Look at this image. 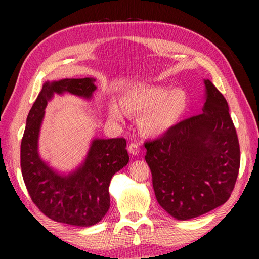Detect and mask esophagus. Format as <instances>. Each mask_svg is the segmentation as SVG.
Here are the masks:
<instances>
[{"instance_id":"34e87169","label":"esophagus","mask_w":259,"mask_h":259,"mask_svg":"<svg viewBox=\"0 0 259 259\" xmlns=\"http://www.w3.org/2000/svg\"><path fill=\"white\" fill-rule=\"evenodd\" d=\"M128 148H129V152H130L133 155H137L138 153H139V144H138L137 142L130 143Z\"/></svg>"}]
</instances>
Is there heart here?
I'll return each mask as SVG.
<instances>
[{
	"label": "heart",
	"instance_id": "obj_1",
	"mask_svg": "<svg viewBox=\"0 0 259 259\" xmlns=\"http://www.w3.org/2000/svg\"><path fill=\"white\" fill-rule=\"evenodd\" d=\"M126 112L142 115L140 128L148 135H160L176 123L186 106V96L182 90L163 87H145L130 91L121 99ZM109 116L121 121L123 109L115 103L109 104Z\"/></svg>",
	"mask_w": 259,
	"mask_h": 259
}]
</instances>
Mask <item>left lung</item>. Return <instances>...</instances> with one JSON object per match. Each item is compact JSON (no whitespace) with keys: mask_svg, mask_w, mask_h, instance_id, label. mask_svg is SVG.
Instances as JSON below:
<instances>
[{"mask_svg":"<svg viewBox=\"0 0 259 259\" xmlns=\"http://www.w3.org/2000/svg\"><path fill=\"white\" fill-rule=\"evenodd\" d=\"M198 115L178 122L144 143L159 204L179 221L224 204L240 169V145L229 105L209 80Z\"/></svg>","mask_w":259,"mask_h":259,"instance_id":"1","label":"left lung"}]
</instances>
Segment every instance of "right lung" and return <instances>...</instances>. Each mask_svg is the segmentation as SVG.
Wrapping results in <instances>:
<instances>
[{
	"instance_id": "1",
	"label": "right lung",
	"mask_w": 259,
	"mask_h": 259,
	"mask_svg": "<svg viewBox=\"0 0 259 259\" xmlns=\"http://www.w3.org/2000/svg\"><path fill=\"white\" fill-rule=\"evenodd\" d=\"M94 81L84 77L46 82L28 113L20 146L21 174L34 204L52 221L75 226L95 225L106 214L111 179L129 161L126 140L95 139L81 168L60 176L40 159L37 139L45 109L54 94L67 91L90 98L96 90Z\"/></svg>"
}]
</instances>
